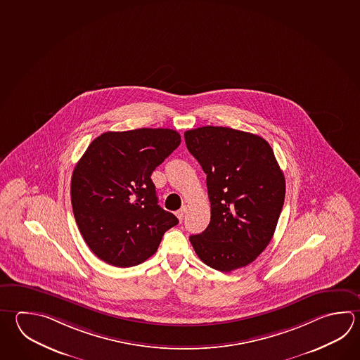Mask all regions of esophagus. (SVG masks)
Masks as SVG:
<instances>
[{"instance_id": "obj_1", "label": "esophagus", "mask_w": 360, "mask_h": 360, "mask_svg": "<svg viewBox=\"0 0 360 360\" xmlns=\"http://www.w3.org/2000/svg\"><path fill=\"white\" fill-rule=\"evenodd\" d=\"M186 211H187V207L184 206L181 210H178L176 212V217L179 219V221H182L184 220V215H186Z\"/></svg>"}]
</instances>
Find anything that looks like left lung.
Listing matches in <instances>:
<instances>
[{
    "mask_svg": "<svg viewBox=\"0 0 360 360\" xmlns=\"http://www.w3.org/2000/svg\"><path fill=\"white\" fill-rule=\"evenodd\" d=\"M187 149L202 167L210 224L190 242L200 259L231 272L253 262L270 243L285 198L284 173L265 139L205 126L184 132Z\"/></svg>",
    "mask_w": 360,
    "mask_h": 360,
    "instance_id": "obj_1",
    "label": "left lung"
}]
</instances>
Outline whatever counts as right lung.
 <instances>
[{
	"mask_svg": "<svg viewBox=\"0 0 360 360\" xmlns=\"http://www.w3.org/2000/svg\"><path fill=\"white\" fill-rule=\"evenodd\" d=\"M181 143L169 129L104 132L89 145L71 179L76 224L96 257L109 265H140L164 233L178 224L158 205L151 173Z\"/></svg>",
	"mask_w": 360,
	"mask_h": 360,
	"instance_id": "right-lung-1",
	"label": "right lung"
}]
</instances>
